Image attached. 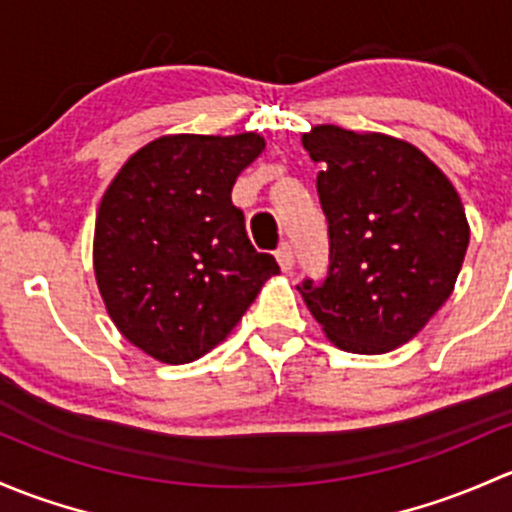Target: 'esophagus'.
I'll return each instance as SVG.
<instances>
[{
	"label": "esophagus",
	"instance_id": "obj_1",
	"mask_svg": "<svg viewBox=\"0 0 512 512\" xmlns=\"http://www.w3.org/2000/svg\"><path fill=\"white\" fill-rule=\"evenodd\" d=\"M276 261H278V266H281V271H291V268H293V249H291V246H288V244L278 246Z\"/></svg>",
	"mask_w": 512,
	"mask_h": 512
}]
</instances>
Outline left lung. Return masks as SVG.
I'll return each mask as SVG.
<instances>
[{
    "instance_id": "1",
    "label": "left lung",
    "mask_w": 512,
    "mask_h": 512,
    "mask_svg": "<svg viewBox=\"0 0 512 512\" xmlns=\"http://www.w3.org/2000/svg\"><path fill=\"white\" fill-rule=\"evenodd\" d=\"M303 147L318 172L330 266L303 281L305 305L340 350H397L449 300L471 226L451 179L412 142L315 125Z\"/></svg>"
}]
</instances>
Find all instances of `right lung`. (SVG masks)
Masks as SVG:
<instances>
[{"instance_id": "1", "label": "right lung", "mask_w": 512, "mask_h": 512, "mask_svg": "<svg viewBox=\"0 0 512 512\" xmlns=\"http://www.w3.org/2000/svg\"><path fill=\"white\" fill-rule=\"evenodd\" d=\"M258 133L162 135L120 167L100 199L93 271L120 335L152 360L187 365L226 340L276 276L231 204Z\"/></svg>"}]
</instances>
